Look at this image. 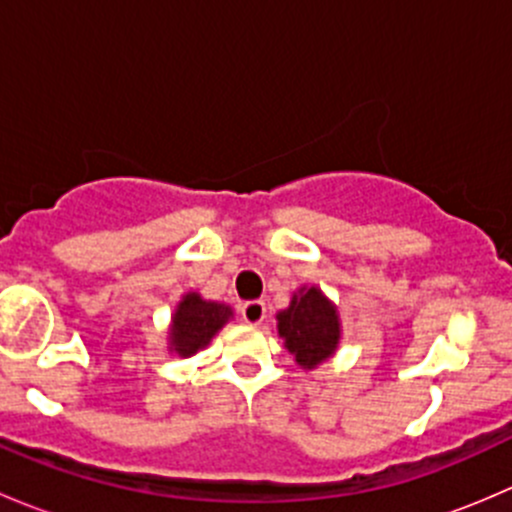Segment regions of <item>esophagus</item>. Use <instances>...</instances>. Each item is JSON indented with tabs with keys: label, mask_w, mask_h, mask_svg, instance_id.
<instances>
[{
	"label": "esophagus",
	"mask_w": 512,
	"mask_h": 512,
	"mask_svg": "<svg viewBox=\"0 0 512 512\" xmlns=\"http://www.w3.org/2000/svg\"><path fill=\"white\" fill-rule=\"evenodd\" d=\"M265 314H267V307L265 302H260V299H250V302H245L240 307V317L245 319L247 324H252V327L265 322Z\"/></svg>",
	"instance_id": "obj_1"
}]
</instances>
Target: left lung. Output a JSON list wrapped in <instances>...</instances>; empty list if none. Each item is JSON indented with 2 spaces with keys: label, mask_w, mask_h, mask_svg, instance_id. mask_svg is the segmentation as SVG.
Wrapping results in <instances>:
<instances>
[{
  "label": "left lung",
  "mask_w": 512,
  "mask_h": 512,
  "mask_svg": "<svg viewBox=\"0 0 512 512\" xmlns=\"http://www.w3.org/2000/svg\"><path fill=\"white\" fill-rule=\"evenodd\" d=\"M277 332L302 369H317L337 352L342 324L337 307L324 297L322 289L302 287L292 294L289 307L277 314Z\"/></svg>",
  "instance_id": "1"
}]
</instances>
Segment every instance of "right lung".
<instances>
[{"label":"right lung","instance_id":"1","mask_svg":"<svg viewBox=\"0 0 512 512\" xmlns=\"http://www.w3.org/2000/svg\"><path fill=\"white\" fill-rule=\"evenodd\" d=\"M232 309L227 304L210 302L198 292H188L178 302L170 322V352L193 356L210 344V339L230 322Z\"/></svg>","mask_w":512,"mask_h":512}]
</instances>
